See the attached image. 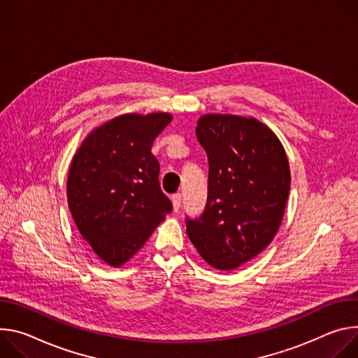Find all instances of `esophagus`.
<instances>
[{
  "label": "esophagus",
  "mask_w": 358,
  "mask_h": 358,
  "mask_svg": "<svg viewBox=\"0 0 358 358\" xmlns=\"http://www.w3.org/2000/svg\"><path fill=\"white\" fill-rule=\"evenodd\" d=\"M180 201H182V196H180L179 193L172 194V203H173V210H175V212H179V209H180Z\"/></svg>",
  "instance_id": "obj_1"
}]
</instances>
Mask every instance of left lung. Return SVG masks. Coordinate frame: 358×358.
I'll return each mask as SVG.
<instances>
[{
  "instance_id": "8db88e82",
  "label": "left lung",
  "mask_w": 358,
  "mask_h": 358,
  "mask_svg": "<svg viewBox=\"0 0 358 358\" xmlns=\"http://www.w3.org/2000/svg\"><path fill=\"white\" fill-rule=\"evenodd\" d=\"M208 153V201L186 233L217 270H233L256 257L280 227L290 190L282 142L255 117L208 113L196 127Z\"/></svg>"
}]
</instances>
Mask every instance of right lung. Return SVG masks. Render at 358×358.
I'll list each match as a JSON object with an SVG mask.
<instances>
[{"label": "right lung", "instance_id": "obj_1", "mask_svg": "<svg viewBox=\"0 0 358 358\" xmlns=\"http://www.w3.org/2000/svg\"><path fill=\"white\" fill-rule=\"evenodd\" d=\"M172 115L127 113L94 129L76 150L66 194L73 222L105 263H127L172 210L152 143Z\"/></svg>", "mask_w": 358, "mask_h": 358}]
</instances>
